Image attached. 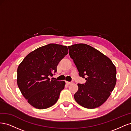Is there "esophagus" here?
Wrapping results in <instances>:
<instances>
[{"label":"esophagus","instance_id":"1","mask_svg":"<svg viewBox=\"0 0 131 131\" xmlns=\"http://www.w3.org/2000/svg\"><path fill=\"white\" fill-rule=\"evenodd\" d=\"M66 84L67 85H70V84H72V82H69V81H66Z\"/></svg>","mask_w":131,"mask_h":131}]
</instances>
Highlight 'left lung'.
Returning <instances> with one entry per match:
<instances>
[{
    "instance_id": "8db88e82",
    "label": "left lung",
    "mask_w": 131,
    "mask_h": 131,
    "mask_svg": "<svg viewBox=\"0 0 131 131\" xmlns=\"http://www.w3.org/2000/svg\"><path fill=\"white\" fill-rule=\"evenodd\" d=\"M68 47L80 77H86L85 84H78L75 100L86 108L100 106L108 100L115 86V66L110 58L90 45L77 43Z\"/></svg>"
}]
</instances>
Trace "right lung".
I'll use <instances>...</instances> for the list:
<instances>
[{
  "label": "right lung",
  "instance_id": "obj_1",
  "mask_svg": "<svg viewBox=\"0 0 131 131\" xmlns=\"http://www.w3.org/2000/svg\"><path fill=\"white\" fill-rule=\"evenodd\" d=\"M68 53L66 46L56 43L39 47L27 55L17 68V83L28 103L38 109L54 105L64 89V81L50 80L57 65Z\"/></svg>",
  "mask_w": 131,
  "mask_h": 131
}]
</instances>
